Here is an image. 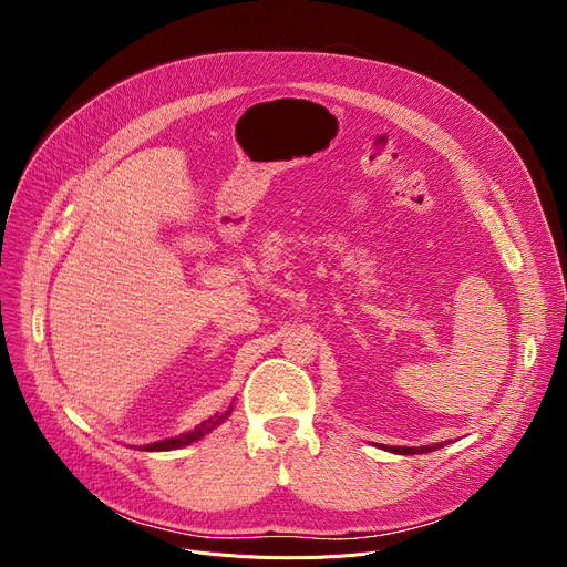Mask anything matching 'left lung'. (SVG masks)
<instances>
[{"instance_id": "1", "label": "left lung", "mask_w": 567, "mask_h": 567, "mask_svg": "<svg viewBox=\"0 0 567 567\" xmlns=\"http://www.w3.org/2000/svg\"><path fill=\"white\" fill-rule=\"evenodd\" d=\"M444 444H449V442H437V444H429V446H388V444H379V449L390 451V453H394V455H422V453L437 451V449H442Z\"/></svg>"}]
</instances>
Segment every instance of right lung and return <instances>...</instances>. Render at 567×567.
<instances>
[{
    "mask_svg": "<svg viewBox=\"0 0 567 567\" xmlns=\"http://www.w3.org/2000/svg\"><path fill=\"white\" fill-rule=\"evenodd\" d=\"M230 413H233V403H230V409H228L226 413H217V415L204 420V422L197 424L193 431L182 433V435H177V437H168V440H161V442L143 444V446H138V451H175V449H184V446H188V444H193V442L206 437V435L213 433L215 429H219V426L228 420Z\"/></svg>",
    "mask_w": 567,
    "mask_h": 567,
    "instance_id": "add662e5",
    "label": "right lung"
}]
</instances>
